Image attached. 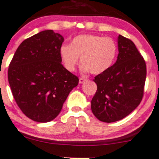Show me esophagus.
Masks as SVG:
<instances>
[{
  "instance_id": "obj_1",
  "label": "esophagus",
  "mask_w": 159,
  "mask_h": 159,
  "mask_svg": "<svg viewBox=\"0 0 159 159\" xmlns=\"http://www.w3.org/2000/svg\"><path fill=\"white\" fill-rule=\"evenodd\" d=\"M87 80V79L86 78H80V80H79V83L80 84H82V83H85V81H86Z\"/></svg>"
}]
</instances>
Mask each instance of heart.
I'll return each instance as SVG.
<instances>
[{
  "label": "heart",
  "mask_w": 159,
  "mask_h": 159,
  "mask_svg": "<svg viewBox=\"0 0 159 159\" xmlns=\"http://www.w3.org/2000/svg\"><path fill=\"white\" fill-rule=\"evenodd\" d=\"M117 52L116 42L110 37L93 34H81L71 41L70 45H62L59 55L65 68L74 71L82 62L81 71H90L94 75L107 70L113 64Z\"/></svg>",
  "instance_id": "1"
}]
</instances>
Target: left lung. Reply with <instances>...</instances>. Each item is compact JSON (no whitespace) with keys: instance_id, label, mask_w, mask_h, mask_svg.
Masks as SVG:
<instances>
[{"instance_id":"left-lung-1","label":"left lung","mask_w":159,"mask_h":159,"mask_svg":"<svg viewBox=\"0 0 159 159\" xmlns=\"http://www.w3.org/2000/svg\"><path fill=\"white\" fill-rule=\"evenodd\" d=\"M117 60L94 77L98 89L91 101L94 116L103 122L121 120L140 104L147 76L145 61L129 39L119 35Z\"/></svg>"}]
</instances>
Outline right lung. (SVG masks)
Instances as JSON below:
<instances>
[{
	"label": "right lung",
	"instance_id": "obj_1",
	"mask_svg": "<svg viewBox=\"0 0 159 159\" xmlns=\"http://www.w3.org/2000/svg\"><path fill=\"white\" fill-rule=\"evenodd\" d=\"M64 37L52 30L25 40L8 69L12 95L22 113L33 121L48 122L58 116L77 76L61 65L59 55Z\"/></svg>",
	"mask_w": 159,
	"mask_h": 159
}]
</instances>
